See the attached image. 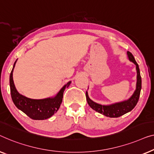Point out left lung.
I'll use <instances>...</instances> for the list:
<instances>
[{
    "label": "left lung",
    "instance_id": "1",
    "mask_svg": "<svg viewBox=\"0 0 154 154\" xmlns=\"http://www.w3.org/2000/svg\"><path fill=\"white\" fill-rule=\"evenodd\" d=\"M127 54L128 59L136 66V70H137L136 89L131 98L126 100L119 102V103H114L109 105H103L95 103L92 100H91L88 97L87 91L86 92V100H87L88 105L95 111L98 112L100 114H103L106 116H108V117L117 118L128 113V112H131L137 105L140 98V91H141L142 88V78L140 76L139 66H138L137 63L135 61L133 55L130 51H127Z\"/></svg>",
    "mask_w": 154,
    "mask_h": 154
}]
</instances>
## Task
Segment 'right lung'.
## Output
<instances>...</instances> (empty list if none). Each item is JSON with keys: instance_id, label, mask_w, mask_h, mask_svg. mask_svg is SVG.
<instances>
[{"instance_id": "add662e5", "label": "right lung", "mask_w": 154, "mask_h": 154, "mask_svg": "<svg viewBox=\"0 0 154 154\" xmlns=\"http://www.w3.org/2000/svg\"><path fill=\"white\" fill-rule=\"evenodd\" d=\"M17 60L10 75V86L12 101L15 106L25 113L28 116L34 120H45L52 116L59 109L63 100V92L71 83H68L63 86L54 97L45 99H31L19 94L15 88L13 81L12 73Z\"/></svg>"}]
</instances>
